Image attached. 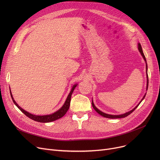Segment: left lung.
Returning <instances> with one entry per match:
<instances>
[{
    "mask_svg": "<svg viewBox=\"0 0 160 160\" xmlns=\"http://www.w3.org/2000/svg\"><path fill=\"white\" fill-rule=\"evenodd\" d=\"M138 50H139V52L141 53V56H142V58H143L144 60L145 61V63H146V74H147V88H146V89H147H147H148V74H147V69H148V68H147V61H146L145 56V55H144V54H143V52H142L141 45V44H140L139 43H138ZM146 94H147V93H146L145 95L143 96V97H142V98L141 100V101L139 102V104H138L135 108H134L133 109H132V110H130V111H129V112H127V113H125L121 114V115H110V114H107V113H105L101 112L100 110H98V109L95 106V104H94V103H93V100H92V106H93V108H94V110H95L98 114H100V115H102V116L104 117H106V118H109V119H119V118H124V117H127L128 115H129L130 113H132L134 110H136V109L138 108V106L140 104V103L142 102V100L145 98Z\"/></svg>",
    "mask_w": 160,
    "mask_h": 160,
    "instance_id": "obj_1",
    "label": "left lung"
}]
</instances>
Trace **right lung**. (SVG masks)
Instances as JSON below:
<instances>
[{
  "label": "right lung",
  "instance_id": "1",
  "mask_svg": "<svg viewBox=\"0 0 160 160\" xmlns=\"http://www.w3.org/2000/svg\"><path fill=\"white\" fill-rule=\"evenodd\" d=\"M77 86H78L77 83V84H74V85L72 86L69 94L68 95V96H67V97L66 98V100H65V103L63 104V105L62 106V108L60 109H59L58 111L55 112L54 113H53L52 114L45 115H36L32 114V113L27 112L26 110H23V109L22 108H21L18 104V103L15 102V100H14V98L13 97V95H12V93L10 89V95H11V97H12V100H13V103L15 104V106L18 107L25 115H27L28 117H29L30 119H32L33 121H37V122H52V121H56L57 119H59L62 118V117L63 116H64V115L67 113V112L68 111L69 108V106H70L71 95H72V94L73 93V91H74L75 88L77 87Z\"/></svg>",
  "mask_w": 160,
  "mask_h": 160
}]
</instances>
